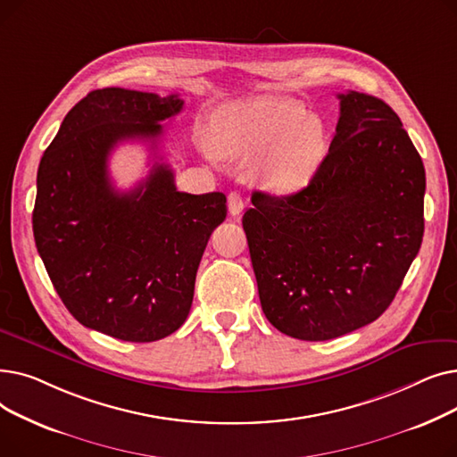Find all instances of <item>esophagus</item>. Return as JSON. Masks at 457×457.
I'll return each mask as SVG.
<instances>
[{"label": "esophagus", "instance_id": "esophagus-1", "mask_svg": "<svg viewBox=\"0 0 457 457\" xmlns=\"http://www.w3.org/2000/svg\"><path fill=\"white\" fill-rule=\"evenodd\" d=\"M228 209H229V214H233V216L241 214V211L245 209V200L241 195H238V192H231V195L228 196Z\"/></svg>", "mask_w": 457, "mask_h": 457}]
</instances>
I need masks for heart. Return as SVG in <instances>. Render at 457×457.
<instances>
[{
  "mask_svg": "<svg viewBox=\"0 0 457 457\" xmlns=\"http://www.w3.org/2000/svg\"><path fill=\"white\" fill-rule=\"evenodd\" d=\"M214 150L226 157L257 155L255 179L274 192L302 188L328 152L319 118L289 98H259L219 107L211 120Z\"/></svg>",
  "mask_w": 457,
  "mask_h": 457,
  "instance_id": "obj_1",
  "label": "heart"
}]
</instances>
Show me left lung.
<instances>
[{"mask_svg": "<svg viewBox=\"0 0 457 457\" xmlns=\"http://www.w3.org/2000/svg\"><path fill=\"white\" fill-rule=\"evenodd\" d=\"M337 98L335 137L309 185L255 190L243 216L262 313L300 341L374 322L424 235V164L398 114L363 92Z\"/></svg>", "mask_w": 457, "mask_h": 457, "instance_id": "8db88e82", "label": "left lung"}]
</instances>
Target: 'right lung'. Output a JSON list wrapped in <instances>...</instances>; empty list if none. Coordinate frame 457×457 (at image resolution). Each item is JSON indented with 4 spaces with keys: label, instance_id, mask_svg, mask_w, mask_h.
<instances>
[{
    "label": "right lung",
    "instance_id": "add662e5",
    "mask_svg": "<svg viewBox=\"0 0 457 457\" xmlns=\"http://www.w3.org/2000/svg\"><path fill=\"white\" fill-rule=\"evenodd\" d=\"M181 109L178 94L92 90L38 164L33 233L47 276L71 317L120 341L152 343L181 328L209 237L228 214L222 192H179L164 162L128 192L111 183L118 144L157 150L159 122Z\"/></svg>",
    "mask_w": 457,
    "mask_h": 457
}]
</instances>
